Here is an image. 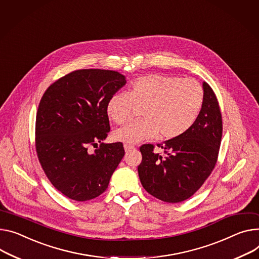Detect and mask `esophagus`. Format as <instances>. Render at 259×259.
I'll use <instances>...</instances> for the list:
<instances>
[{
    "label": "esophagus",
    "instance_id": "1",
    "mask_svg": "<svg viewBox=\"0 0 259 259\" xmlns=\"http://www.w3.org/2000/svg\"><path fill=\"white\" fill-rule=\"evenodd\" d=\"M133 149H135V146H133V145H130V144H124V150L127 152V151H131V150H133Z\"/></svg>",
    "mask_w": 259,
    "mask_h": 259
}]
</instances>
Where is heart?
<instances>
[{"label": "heart", "instance_id": "heart-1", "mask_svg": "<svg viewBox=\"0 0 259 259\" xmlns=\"http://www.w3.org/2000/svg\"><path fill=\"white\" fill-rule=\"evenodd\" d=\"M203 102V88L195 79L152 73L136 78L128 93L113 94L106 112L111 120L122 124L133 117L136 106L143 107V119L114 132L115 140L136 144L158 133L163 139L182 136L197 120Z\"/></svg>", "mask_w": 259, "mask_h": 259}]
</instances>
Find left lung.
Returning a JSON list of instances; mask_svg holds the SVG:
<instances>
[{"instance_id":"obj_1","label":"left lung","mask_w":259,"mask_h":259,"mask_svg":"<svg viewBox=\"0 0 259 259\" xmlns=\"http://www.w3.org/2000/svg\"><path fill=\"white\" fill-rule=\"evenodd\" d=\"M204 102L194 124L182 136L158 144L165 155L153 151V145L140 147L142 163L138 167L143 188L153 197L169 203L190 198L210 175L222 138V116L210 86L203 82Z\"/></svg>"}]
</instances>
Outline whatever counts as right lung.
I'll use <instances>...</instances> for the list:
<instances>
[{"instance_id":"add662e5","label":"right lung","mask_w":259,"mask_h":259,"mask_svg":"<svg viewBox=\"0 0 259 259\" xmlns=\"http://www.w3.org/2000/svg\"><path fill=\"white\" fill-rule=\"evenodd\" d=\"M126 84L114 70L79 69L45 92L36 116V151L52 185L75 201L103 194L121 162V142L103 143L110 132L106 106ZM101 144L93 154L89 145Z\"/></svg>"}]
</instances>
